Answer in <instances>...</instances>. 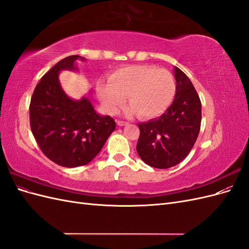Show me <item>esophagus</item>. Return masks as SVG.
Returning a JSON list of instances; mask_svg holds the SVG:
<instances>
[{
    "instance_id": "1",
    "label": "esophagus",
    "mask_w": 249,
    "mask_h": 249,
    "mask_svg": "<svg viewBox=\"0 0 249 249\" xmlns=\"http://www.w3.org/2000/svg\"><path fill=\"white\" fill-rule=\"evenodd\" d=\"M117 124L119 125V126H123V125H126L127 124V123L126 122H124V120H117Z\"/></svg>"
}]
</instances>
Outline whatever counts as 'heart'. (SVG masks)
Listing matches in <instances>:
<instances>
[{
    "mask_svg": "<svg viewBox=\"0 0 249 249\" xmlns=\"http://www.w3.org/2000/svg\"><path fill=\"white\" fill-rule=\"evenodd\" d=\"M99 99L109 114L124 104L129 114L137 112L140 118H154L168 109L176 94V82L170 71L152 65H129L115 71L109 82L96 85Z\"/></svg>",
    "mask_w": 249,
    "mask_h": 249,
    "instance_id": "1",
    "label": "heart"
}]
</instances>
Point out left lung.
I'll list each match as a JSON object with an SVG mask.
<instances>
[{"mask_svg":"<svg viewBox=\"0 0 249 249\" xmlns=\"http://www.w3.org/2000/svg\"><path fill=\"white\" fill-rule=\"evenodd\" d=\"M176 96L159 118L139 124L137 153L155 168L166 169L182 162L190 153L200 130L201 103L191 81L175 67Z\"/></svg>","mask_w":249,"mask_h":249,"instance_id":"8db88e82","label":"left lung"}]
</instances>
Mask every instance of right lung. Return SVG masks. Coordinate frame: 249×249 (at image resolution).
I'll return each instance as SVG.
<instances>
[{"mask_svg": "<svg viewBox=\"0 0 249 249\" xmlns=\"http://www.w3.org/2000/svg\"><path fill=\"white\" fill-rule=\"evenodd\" d=\"M79 55L55 64L36 85L30 103V125L41 152L63 167L86 165L101 152L115 130L114 119L99 115L87 97L80 101L65 94L58 79L64 70L77 71Z\"/></svg>", "mask_w": 249, "mask_h": 249, "instance_id": "obj_1", "label": "right lung"}]
</instances>
